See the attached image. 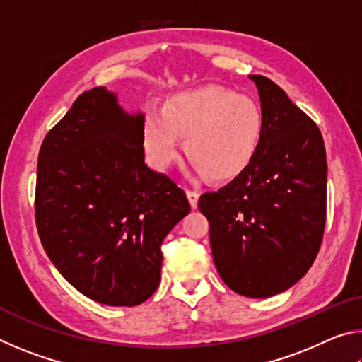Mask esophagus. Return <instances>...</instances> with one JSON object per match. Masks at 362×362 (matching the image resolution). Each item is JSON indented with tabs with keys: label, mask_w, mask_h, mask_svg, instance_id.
Segmentation results:
<instances>
[{
	"label": "esophagus",
	"mask_w": 362,
	"mask_h": 362,
	"mask_svg": "<svg viewBox=\"0 0 362 362\" xmlns=\"http://www.w3.org/2000/svg\"><path fill=\"white\" fill-rule=\"evenodd\" d=\"M187 196H188V201H189V206L196 209L198 207V199H199V193L196 192V189H187Z\"/></svg>",
	"instance_id": "obj_1"
}]
</instances>
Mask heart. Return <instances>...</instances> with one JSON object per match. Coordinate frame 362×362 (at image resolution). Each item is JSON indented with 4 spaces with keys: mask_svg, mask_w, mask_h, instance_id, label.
<instances>
[{
    "mask_svg": "<svg viewBox=\"0 0 362 362\" xmlns=\"http://www.w3.org/2000/svg\"><path fill=\"white\" fill-rule=\"evenodd\" d=\"M262 131L263 118L254 100L211 86L179 94L164 112H151L144 139L159 169H168L180 156L182 136L196 173L214 180H230L252 163Z\"/></svg>",
    "mask_w": 362,
    "mask_h": 362,
    "instance_id": "obj_1",
    "label": "heart"
}]
</instances>
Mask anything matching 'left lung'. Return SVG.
I'll return each mask as SVG.
<instances>
[{
	"mask_svg": "<svg viewBox=\"0 0 362 362\" xmlns=\"http://www.w3.org/2000/svg\"><path fill=\"white\" fill-rule=\"evenodd\" d=\"M263 131L252 163L218 192L201 194L216 268L236 293L265 298L305 276L326 225L327 161L316 122L262 75Z\"/></svg>",
	"mask_w": 362,
	"mask_h": 362,
	"instance_id": "obj_1",
	"label": "left lung"
}]
</instances>
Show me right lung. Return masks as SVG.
<instances>
[{"label":"right lung","instance_id":"add662e5","mask_svg":"<svg viewBox=\"0 0 362 362\" xmlns=\"http://www.w3.org/2000/svg\"><path fill=\"white\" fill-rule=\"evenodd\" d=\"M145 116L99 86L42 140L35 216L42 247L83 296L136 306L158 289L161 244L189 212L185 192L145 164Z\"/></svg>","mask_w":362,"mask_h":362}]
</instances>
